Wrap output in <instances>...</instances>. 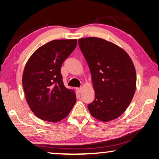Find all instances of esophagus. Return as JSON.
I'll return each instance as SVG.
<instances>
[{
  "instance_id": "obj_1",
  "label": "esophagus",
  "mask_w": 159,
  "mask_h": 159,
  "mask_svg": "<svg viewBox=\"0 0 159 159\" xmlns=\"http://www.w3.org/2000/svg\"><path fill=\"white\" fill-rule=\"evenodd\" d=\"M82 87H79V88H77V91L79 93H80L82 92Z\"/></svg>"
}]
</instances>
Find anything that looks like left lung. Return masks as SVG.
Instances as JSON below:
<instances>
[{
    "mask_svg": "<svg viewBox=\"0 0 159 159\" xmlns=\"http://www.w3.org/2000/svg\"><path fill=\"white\" fill-rule=\"evenodd\" d=\"M78 43L95 92L94 100L88 105L91 115L103 122L118 118L128 107L136 89V71L130 57L103 39H80Z\"/></svg>",
    "mask_w": 159,
    "mask_h": 159,
    "instance_id": "1",
    "label": "left lung"
}]
</instances>
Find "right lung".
I'll return each instance as SVG.
<instances>
[{"label": "right lung", "mask_w": 159, "mask_h": 159, "mask_svg": "<svg viewBox=\"0 0 159 159\" xmlns=\"http://www.w3.org/2000/svg\"><path fill=\"white\" fill-rule=\"evenodd\" d=\"M77 43V39L51 41L36 50L26 63L22 76L26 100L43 120H62L76 103L74 91L64 86L61 69Z\"/></svg>", "instance_id": "obj_1"}]
</instances>
